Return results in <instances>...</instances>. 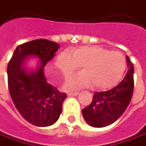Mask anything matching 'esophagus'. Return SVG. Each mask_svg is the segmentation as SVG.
Returning a JSON list of instances; mask_svg holds the SVG:
<instances>
[{"mask_svg":"<svg viewBox=\"0 0 146 146\" xmlns=\"http://www.w3.org/2000/svg\"><path fill=\"white\" fill-rule=\"evenodd\" d=\"M79 94V92H68V96H78Z\"/></svg>","mask_w":146,"mask_h":146,"instance_id":"34e87169","label":"esophagus"}]
</instances>
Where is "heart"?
Returning <instances> with one entry per match:
<instances>
[{
  "label": "heart",
  "mask_w": 146,
  "mask_h": 146,
  "mask_svg": "<svg viewBox=\"0 0 146 146\" xmlns=\"http://www.w3.org/2000/svg\"><path fill=\"white\" fill-rule=\"evenodd\" d=\"M54 64L64 78H68L82 65L83 71L66 82L68 89L75 90L93 85L96 90H106L122 80L127 60L119 51L87 46L74 49L73 53L69 50L62 51L55 57Z\"/></svg>",
  "instance_id": "heart-1"
}]
</instances>
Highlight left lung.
Here are the masks:
<instances>
[{"label":"left lung","instance_id":"1","mask_svg":"<svg viewBox=\"0 0 146 146\" xmlns=\"http://www.w3.org/2000/svg\"><path fill=\"white\" fill-rule=\"evenodd\" d=\"M128 71L123 81L107 92L94 93L92 103L82 110L85 121L94 127H104L117 121L130 104L134 88V66L126 57Z\"/></svg>","mask_w":146,"mask_h":146}]
</instances>
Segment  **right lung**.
<instances>
[{
    "label": "right lung",
    "instance_id": "right-lung-1",
    "mask_svg": "<svg viewBox=\"0 0 146 146\" xmlns=\"http://www.w3.org/2000/svg\"><path fill=\"white\" fill-rule=\"evenodd\" d=\"M60 48L54 41L33 40L18 46L7 67L8 86L16 109L24 119L36 127H48L60 117L65 93L47 82L44 67ZM37 58L35 70L26 66L29 58Z\"/></svg>",
    "mask_w": 146,
    "mask_h": 146
}]
</instances>
